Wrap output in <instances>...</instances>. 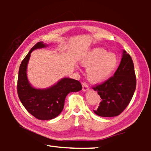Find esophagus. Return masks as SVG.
<instances>
[{
	"label": "esophagus",
	"mask_w": 151,
	"mask_h": 151,
	"mask_svg": "<svg viewBox=\"0 0 151 151\" xmlns=\"http://www.w3.org/2000/svg\"><path fill=\"white\" fill-rule=\"evenodd\" d=\"M82 85H83V91H86L88 90L89 88V86L88 85V84L86 83V82H83V83H82Z\"/></svg>",
	"instance_id": "esophagus-1"
}]
</instances>
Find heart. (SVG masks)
Listing matches in <instances>:
<instances>
[{"label": "heart", "instance_id": "b5f03b06", "mask_svg": "<svg viewBox=\"0 0 151 151\" xmlns=\"http://www.w3.org/2000/svg\"><path fill=\"white\" fill-rule=\"evenodd\" d=\"M82 65L88 67L86 76L93 83H100L109 77L117 65L116 55L101 48L88 51L81 59Z\"/></svg>", "mask_w": 151, "mask_h": 151}]
</instances>
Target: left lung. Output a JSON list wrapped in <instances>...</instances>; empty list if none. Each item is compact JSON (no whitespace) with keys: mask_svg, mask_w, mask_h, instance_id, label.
Returning <instances> with one entry per match:
<instances>
[{"mask_svg":"<svg viewBox=\"0 0 151 151\" xmlns=\"http://www.w3.org/2000/svg\"><path fill=\"white\" fill-rule=\"evenodd\" d=\"M137 85L134 64L129 53L123 55L114 75L103 83L93 86L102 99L94 112L103 117L119 115L123 112L133 96Z\"/></svg>","mask_w":151,"mask_h":151,"instance_id":"8db88e82","label":"left lung"}]
</instances>
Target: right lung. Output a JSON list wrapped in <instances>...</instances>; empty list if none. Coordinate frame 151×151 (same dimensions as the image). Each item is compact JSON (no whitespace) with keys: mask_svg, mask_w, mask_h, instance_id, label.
I'll list each match as a JSON object with an SVG mask.
<instances>
[{"mask_svg":"<svg viewBox=\"0 0 151 151\" xmlns=\"http://www.w3.org/2000/svg\"><path fill=\"white\" fill-rule=\"evenodd\" d=\"M45 47L42 42H39L31 48L20 64L17 81V93L20 102L30 114L39 120L57 117L63 110L66 95L82 89L80 82L68 78H63L52 87L44 90L32 87L27 76L30 53L35 49Z\"/></svg>","mask_w":151,"mask_h":151,"instance_id":"obj_1","label":"right lung"}]
</instances>
